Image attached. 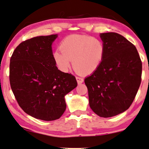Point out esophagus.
<instances>
[{
	"label": "esophagus",
	"instance_id": "esophagus-1",
	"mask_svg": "<svg viewBox=\"0 0 149 149\" xmlns=\"http://www.w3.org/2000/svg\"><path fill=\"white\" fill-rule=\"evenodd\" d=\"M76 80H77V82H78V84H81L84 81V80L82 79V78H80V77H78V76L76 77Z\"/></svg>",
	"mask_w": 149,
	"mask_h": 149
}]
</instances>
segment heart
Masks as SVG:
<instances>
[{
  "instance_id": "obj_1",
  "label": "heart",
  "mask_w": 149,
  "mask_h": 149,
  "mask_svg": "<svg viewBox=\"0 0 149 149\" xmlns=\"http://www.w3.org/2000/svg\"><path fill=\"white\" fill-rule=\"evenodd\" d=\"M53 57L58 67L67 71L70 67V61L78 72L90 74L101 65L105 53L103 41L90 36L73 35L64 39Z\"/></svg>"
}]
</instances>
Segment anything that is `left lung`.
<instances>
[{
  "mask_svg": "<svg viewBox=\"0 0 149 149\" xmlns=\"http://www.w3.org/2000/svg\"><path fill=\"white\" fill-rule=\"evenodd\" d=\"M105 53L101 65L85 79L89 103L101 117H111L130 107L141 84L142 64L137 48L115 33H101Z\"/></svg>",
  "mask_w": 149,
  "mask_h": 149,
  "instance_id": "left-lung-1",
  "label": "left lung"
}]
</instances>
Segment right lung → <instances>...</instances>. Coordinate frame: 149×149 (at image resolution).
<instances>
[{
  "instance_id": "add662e5",
  "label": "right lung",
  "mask_w": 149,
  "mask_h": 149,
  "mask_svg": "<svg viewBox=\"0 0 149 149\" xmlns=\"http://www.w3.org/2000/svg\"><path fill=\"white\" fill-rule=\"evenodd\" d=\"M57 35L39 36L21 42L10 64V82L19 106L44 121L58 119L66 110V94L77 87L71 73L57 69L52 44Z\"/></svg>"
}]
</instances>
